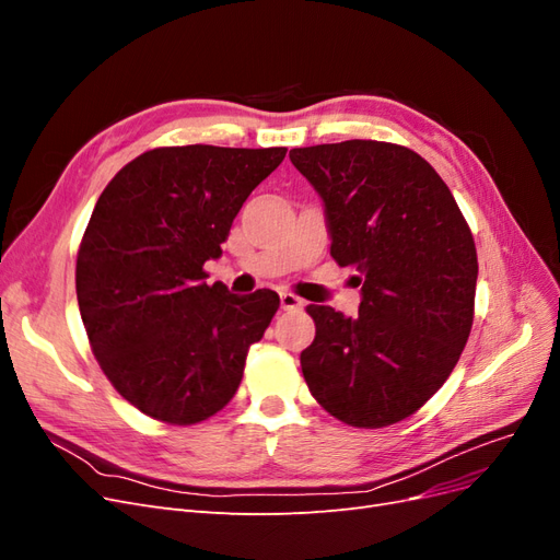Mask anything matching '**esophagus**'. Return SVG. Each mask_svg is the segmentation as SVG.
I'll return each mask as SVG.
<instances>
[{"mask_svg": "<svg viewBox=\"0 0 560 560\" xmlns=\"http://www.w3.org/2000/svg\"><path fill=\"white\" fill-rule=\"evenodd\" d=\"M280 306L284 311H296L303 306V301L299 296H294L292 292H280Z\"/></svg>", "mask_w": 560, "mask_h": 560, "instance_id": "obj_1", "label": "esophagus"}]
</instances>
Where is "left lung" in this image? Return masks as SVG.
Masks as SVG:
<instances>
[{"mask_svg": "<svg viewBox=\"0 0 560 560\" xmlns=\"http://www.w3.org/2000/svg\"><path fill=\"white\" fill-rule=\"evenodd\" d=\"M325 206L331 257L358 270L360 313L308 306L311 395L352 428H385L425 404L460 360L474 319L477 247L453 194L416 151L348 140L292 149Z\"/></svg>", "mask_w": 560, "mask_h": 560, "instance_id": "left-lung-1", "label": "left lung"}]
</instances>
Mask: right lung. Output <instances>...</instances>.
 Masks as SVG:
<instances>
[{"instance_id": "add662e5", "label": "right lung", "mask_w": 560, "mask_h": 560, "mask_svg": "<svg viewBox=\"0 0 560 560\" xmlns=\"http://www.w3.org/2000/svg\"><path fill=\"white\" fill-rule=\"evenodd\" d=\"M284 147H161L107 184L77 257V299L105 376L142 413L194 425L222 411L273 319L270 290L231 294L202 264Z\"/></svg>"}]
</instances>
